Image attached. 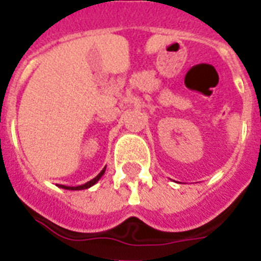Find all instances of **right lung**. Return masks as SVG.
Segmentation results:
<instances>
[{"label":"right lung","instance_id":"obj_1","mask_svg":"<svg viewBox=\"0 0 261 261\" xmlns=\"http://www.w3.org/2000/svg\"><path fill=\"white\" fill-rule=\"evenodd\" d=\"M104 172H106V168H104V169H102V171L100 172V173H98L97 176H96V177L92 178V180H90V181H88V182H85V184H83V186H77V187H67V186H62V184H61V186H58V187H61V188H63V190H71V191L87 190V188H90V187H92V186H94V184H96V182H97L98 180H100V178H101V176H102V174H104Z\"/></svg>","mask_w":261,"mask_h":261}]
</instances>
